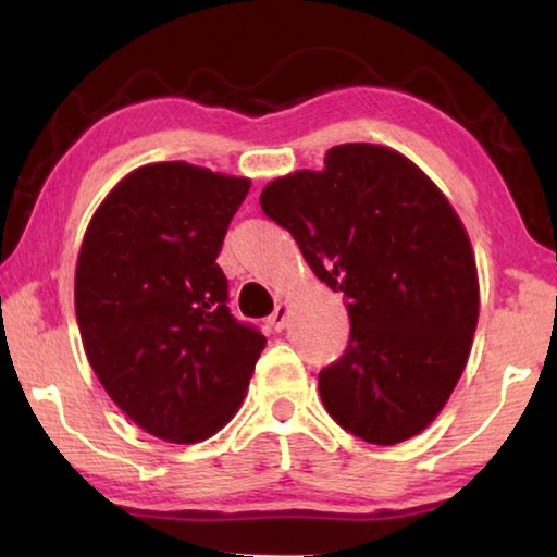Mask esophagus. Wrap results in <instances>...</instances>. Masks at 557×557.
<instances>
[{
    "label": "esophagus",
    "instance_id": "34e87169",
    "mask_svg": "<svg viewBox=\"0 0 557 557\" xmlns=\"http://www.w3.org/2000/svg\"><path fill=\"white\" fill-rule=\"evenodd\" d=\"M287 317H289L287 305H277L275 312L270 314V322L268 324L275 329V332H282V329H285V324H287Z\"/></svg>",
    "mask_w": 557,
    "mask_h": 557
}]
</instances>
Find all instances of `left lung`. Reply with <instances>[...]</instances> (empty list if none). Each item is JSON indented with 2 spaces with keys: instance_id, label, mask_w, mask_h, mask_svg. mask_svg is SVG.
I'll list each match as a JSON object with an SVG mask.
<instances>
[{
  "instance_id": "1",
  "label": "left lung",
  "mask_w": 557,
  "mask_h": 557,
  "mask_svg": "<svg viewBox=\"0 0 557 557\" xmlns=\"http://www.w3.org/2000/svg\"><path fill=\"white\" fill-rule=\"evenodd\" d=\"M268 219L344 292L351 334L319 373L326 412L371 445H398L445 408L479 319L469 235L445 194L410 159L338 145L322 172H295L260 194Z\"/></svg>"
}]
</instances>
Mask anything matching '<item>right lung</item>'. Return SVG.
Returning a JSON list of instances; mask_svg holds the SVG:
<instances>
[{
    "instance_id": "right-lung-1",
    "label": "right lung",
    "mask_w": 557,
    "mask_h": 557,
    "mask_svg": "<svg viewBox=\"0 0 557 557\" xmlns=\"http://www.w3.org/2000/svg\"><path fill=\"white\" fill-rule=\"evenodd\" d=\"M250 178L186 162L139 166L90 219L75 317L98 381L149 435L191 445L248 391L265 336L228 309L219 268Z\"/></svg>"
}]
</instances>
